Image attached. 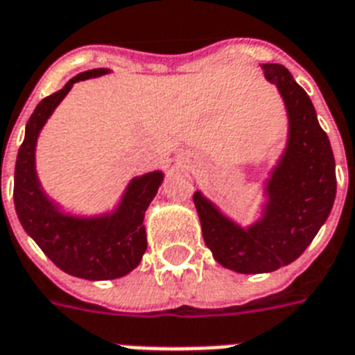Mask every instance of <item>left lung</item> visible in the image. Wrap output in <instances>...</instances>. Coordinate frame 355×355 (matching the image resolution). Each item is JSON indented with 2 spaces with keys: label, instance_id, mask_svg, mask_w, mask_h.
<instances>
[{
  "label": "left lung",
  "instance_id": "obj_1",
  "mask_svg": "<svg viewBox=\"0 0 355 355\" xmlns=\"http://www.w3.org/2000/svg\"><path fill=\"white\" fill-rule=\"evenodd\" d=\"M287 109V142L263 185L261 216L241 226L216 203L194 192L203 241L222 266L239 274H263L289 265L328 220L337 192L328 135L309 96L282 64H261Z\"/></svg>",
  "mask_w": 355,
  "mask_h": 355
}]
</instances>
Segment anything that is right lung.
I'll use <instances>...</instances> for the list:
<instances>
[{
    "label": "right lung",
    "mask_w": 355,
    "mask_h": 355,
    "mask_svg": "<svg viewBox=\"0 0 355 355\" xmlns=\"http://www.w3.org/2000/svg\"><path fill=\"white\" fill-rule=\"evenodd\" d=\"M105 73L111 70L94 68L78 73L38 103L26 125L15 168V207L21 227L60 270L90 282L116 279L139 266L148 248L144 213L164 180L163 170L137 175L116 207L90 216L66 213L42 189L35 159L38 135L73 83Z\"/></svg>",
    "instance_id": "1"
}]
</instances>
